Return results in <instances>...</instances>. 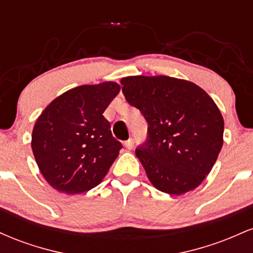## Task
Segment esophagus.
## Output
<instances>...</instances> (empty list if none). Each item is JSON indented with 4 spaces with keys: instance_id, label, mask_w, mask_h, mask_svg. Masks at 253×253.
Returning <instances> with one entry per match:
<instances>
[{
    "instance_id": "esophagus-1",
    "label": "esophagus",
    "mask_w": 253,
    "mask_h": 253,
    "mask_svg": "<svg viewBox=\"0 0 253 253\" xmlns=\"http://www.w3.org/2000/svg\"><path fill=\"white\" fill-rule=\"evenodd\" d=\"M133 139H128V140H126L124 143V145H125V147H126L127 150H132L133 149Z\"/></svg>"
}]
</instances>
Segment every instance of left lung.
Masks as SVG:
<instances>
[{"mask_svg": "<svg viewBox=\"0 0 253 253\" xmlns=\"http://www.w3.org/2000/svg\"><path fill=\"white\" fill-rule=\"evenodd\" d=\"M125 98L149 124L135 150L156 189L182 195L195 189L215 164L223 143V119L195 83L169 76L121 80Z\"/></svg>", "mask_w": 253, "mask_h": 253, "instance_id": "8db88e82", "label": "left lung"}]
</instances>
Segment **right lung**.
Instances as JSON below:
<instances>
[{
  "instance_id": "add662e5",
  "label": "right lung",
  "mask_w": 253,
  "mask_h": 253,
  "mask_svg": "<svg viewBox=\"0 0 253 253\" xmlns=\"http://www.w3.org/2000/svg\"><path fill=\"white\" fill-rule=\"evenodd\" d=\"M119 91L115 82L76 86L54 98L38 118L32 150L43 178L59 193L92 189L117 159L123 145L103 113Z\"/></svg>"
}]
</instances>
